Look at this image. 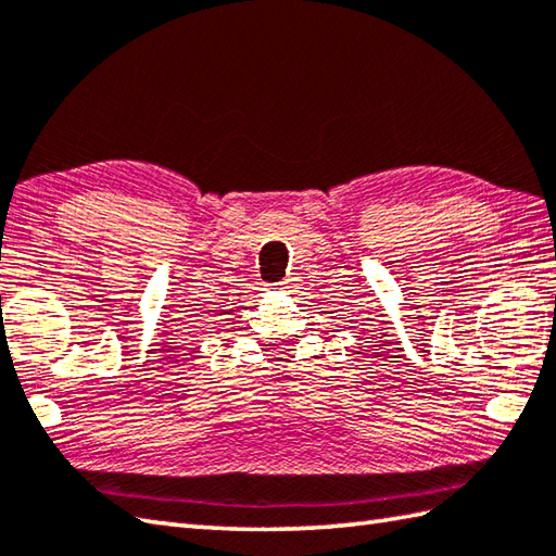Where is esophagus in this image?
Segmentation results:
<instances>
[{"label":"esophagus","mask_w":556,"mask_h":556,"mask_svg":"<svg viewBox=\"0 0 556 556\" xmlns=\"http://www.w3.org/2000/svg\"><path fill=\"white\" fill-rule=\"evenodd\" d=\"M277 289H279V291H291V289H293V279H285V281H279Z\"/></svg>","instance_id":"esophagus-1"}]
</instances>
